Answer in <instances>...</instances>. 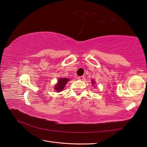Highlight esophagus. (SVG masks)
Masks as SVG:
<instances>
[{
  "instance_id": "esophagus-1",
  "label": "esophagus",
  "mask_w": 147,
  "mask_h": 147,
  "mask_svg": "<svg viewBox=\"0 0 147 147\" xmlns=\"http://www.w3.org/2000/svg\"><path fill=\"white\" fill-rule=\"evenodd\" d=\"M78 79H79L80 80H84L85 79V77L84 76H79V77H78Z\"/></svg>"
}]
</instances>
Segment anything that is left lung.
I'll use <instances>...</instances> for the list:
<instances>
[{
  "instance_id": "8db88e82",
  "label": "left lung",
  "mask_w": 147,
  "mask_h": 147,
  "mask_svg": "<svg viewBox=\"0 0 147 147\" xmlns=\"http://www.w3.org/2000/svg\"><path fill=\"white\" fill-rule=\"evenodd\" d=\"M91 83H92V84H94L95 83V82H94V80H92V81H91Z\"/></svg>"
}]
</instances>
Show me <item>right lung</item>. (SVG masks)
Masks as SVG:
<instances>
[{
  "instance_id": "1",
  "label": "right lung",
  "mask_w": 147,
  "mask_h": 147,
  "mask_svg": "<svg viewBox=\"0 0 147 147\" xmlns=\"http://www.w3.org/2000/svg\"><path fill=\"white\" fill-rule=\"evenodd\" d=\"M69 80L67 79L66 78H60V79L58 80L57 83L56 84L55 87H54V89H55L56 91L57 92L62 91Z\"/></svg>"
}]
</instances>
